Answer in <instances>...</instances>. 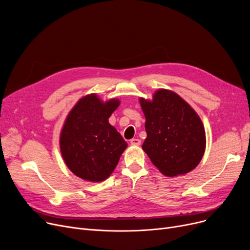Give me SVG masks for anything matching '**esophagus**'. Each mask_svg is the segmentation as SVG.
Here are the masks:
<instances>
[{
	"instance_id": "esophagus-1",
	"label": "esophagus",
	"mask_w": 250,
	"mask_h": 250,
	"mask_svg": "<svg viewBox=\"0 0 250 250\" xmlns=\"http://www.w3.org/2000/svg\"><path fill=\"white\" fill-rule=\"evenodd\" d=\"M140 144H141V140L140 139H132V140H130V145L139 146Z\"/></svg>"
}]
</instances>
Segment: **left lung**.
Here are the masks:
<instances>
[{"mask_svg": "<svg viewBox=\"0 0 250 250\" xmlns=\"http://www.w3.org/2000/svg\"><path fill=\"white\" fill-rule=\"evenodd\" d=\"M147 139L143 150L166 176L188 173L206 149V133L199 115L176 93L158 90L152 101L141 98Z\"/></svg>", "mask_w": 250, "mask_h": 250, "instance_id": "left-lung-1", "label": "left lung"}]
</instances>
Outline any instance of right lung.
<instances>
[{
  "instance_id": "right-lung-1",
  "label": "right lung",
  "mask_w": 250,
  "mask_h": 250,
  "mask_svg": "<svg viewBox=\"0 0 250 250\" xmlns=\"http://www.w3.org/2000/svg\"><path fill=\"white\" fill-rule=\"evenodd\" d=\"M120 105L117 99L103 103L95 94L78 101L61 134V152L71 171L84 180L106 179L116 167L127 144L108 123Z\"/></svg>"
}]
</instances>
